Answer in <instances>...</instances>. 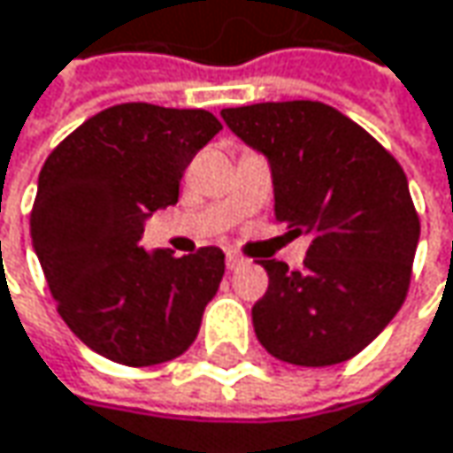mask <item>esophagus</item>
I'll use <instances>...</instances> for the list:
<instances>
[{
	"label": "esophagus",
	"instance_id": "1",
	"mask_svg": "<svg viewBox=\"0 0 453 453\" xmlns=\"http://www.w3.org/2000/svg\"><path fill=\"white\" fill-rule=\"evenodd\" d=\"M226 265H227V269L233 272V269L243 267V265H246V259H243V257H238V254H233V251H227Z\"/></svg>",
	"mask_w": 453,
	"mask_h": 453
}]
</instances>
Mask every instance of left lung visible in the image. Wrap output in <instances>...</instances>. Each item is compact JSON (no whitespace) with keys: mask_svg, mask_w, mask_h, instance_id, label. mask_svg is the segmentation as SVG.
<instances>
[{"mask_svg":"<svg viewBox=\"0 0 453 453\" xmlns=\"http://www.w3.org/2000/svg\"><path fill=\"white\" fill-rule=\"evenodd\" d=\"M269 160L274 220L309 235L301 272L262 259L269 288L251 319L277 360L321 368L368 348L402 309L420 220L407 176L363 127L319 101L223 108Z\"/></svg>","mask_w":453,"mask_h":453,"instance_id":"1","label":"left lung"}]
</instances>
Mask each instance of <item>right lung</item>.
<instances>
[{"label":"right lung","instance_id":"add662e5","mask_svg":"<svg viewBox=\"0 0 453 453\" xmlns=\"http://www.w3.org/2000/svg\"><path fill=\"white\" fill-rule=\"evenodd\" d=\"M220 129L202 108L111 105L41 168L33 249L66 326L113 363L157 365L199 334L226 254L218 246L188 257L144 251L140 238L155 210L179 202L186 165Z\"/></svg>","mask_w":453,"mask_h":453}]
</instances>
